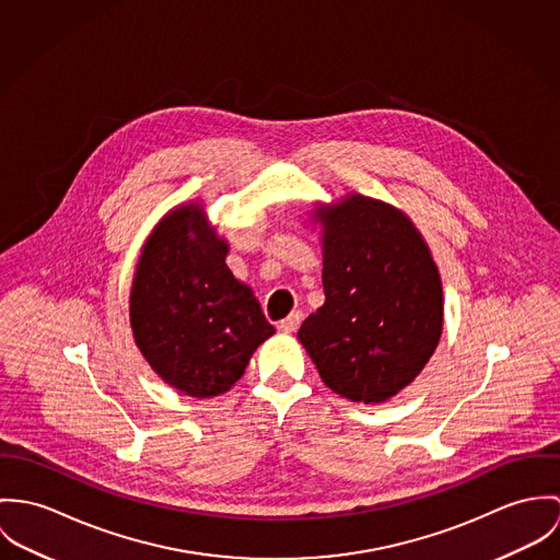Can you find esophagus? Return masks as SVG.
Returning <instances> with one entry per match:
<instances>
[{
  "label": "esophagus",
  "mask_w": 560,
  "mask_h": 560,
  "mask_svg": "<svg viewBox=\"0 0 560 560\" xmlns=\"http://www.w3.org/2000/svg\"><path fill=\"white\" fill-rule=\"evenodd\" d=\"M301 322H303V313H301V311H292L285 319L279 322V330H281V332H294Z\"/></svg>",
  "instance_id": "obj_1"
}]
</instances>
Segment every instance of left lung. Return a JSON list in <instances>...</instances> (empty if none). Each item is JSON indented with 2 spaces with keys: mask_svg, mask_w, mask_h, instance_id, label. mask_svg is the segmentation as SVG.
<instances>
[{
  "mask_svg": "<svg viewBox=\"0 0 560 560\" xmlns=\"http://www.w3.org/2000/svg\"><path fill=\"white\" fill-rule=\"evenodd\" d=\"M324 305L299 339L319 377L350 401L380 404L408 386L442 335V283L415 223L359 192L317 206Z\"/></svg>",
  "mask_w": 560,
  "mask_h": 560,
  "instance_id": "1",
  "label": "left lung"
}]
</instances>
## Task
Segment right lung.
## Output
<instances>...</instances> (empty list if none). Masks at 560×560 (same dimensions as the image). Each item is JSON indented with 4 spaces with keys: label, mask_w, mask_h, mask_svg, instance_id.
<instances>
[{
    "label": "right lung",
    "mask_w": 560,
    "mask_h": 560,
    "mask_svg": "<svg viewBox=\"0 0 560 560\" xmlns=\"http://www.w3.org/2000/svg\"><path fill=\"white\" fill-rule=\"evenodd\" d=\"M228 250L203 208L183 203L145 241L130 288L137 348L170 386L199 399L230 390L275 335L249 285L228 268Z\"/></svg>",
    "instance_id": "obj_1"
}]
</instances>
